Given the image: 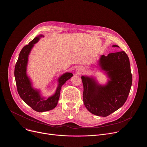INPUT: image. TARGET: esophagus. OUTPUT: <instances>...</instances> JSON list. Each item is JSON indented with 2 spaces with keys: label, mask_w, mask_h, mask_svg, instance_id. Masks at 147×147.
<instances>
[{
  "label": "esophagus",
  "mask_w": 147,
  "mask_h": 147,
  "mask_svg": "<svg viewBox=\"0 0 147 147\" xmlns=\"http://www.w3.org/2000/svg\"><path fill=\"white\" fill-rule=\"evenodd\" d=\"M76 71H77V72L78 73H79V74L81 73V70H80V69H77Z\"/></svg>",
  "instance_id": "1"
}]
</instances>
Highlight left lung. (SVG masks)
I'll return each instance as SVG.
<instances>
[{
    "label": "left lung",
    "instance_id": "obj_1",
    "mask_svg": "<svg viewBox=\"0 0 147 147\" xmlns=\"http://www.w3.org/2000/svg\"><path fill=\"white\" fill-rule=\"evenodd\" d=\"M113 47H119L113 45ZM101 68L111 80L105 86L97 84L94 79L82 76L83 102L91 113L106 117L119 109L126 101L132 84L129 58L124 51L102 55Z\"/></svg>",
    "mask_w": 147,
    "mask_h": 147
}]
</instances>
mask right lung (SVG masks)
<instances>
[{
	"mask_svg": "<svg viewBox=\"0 0 147 147\" xmlns=\"http://www.w3.org/2000/svg\"><path fill=\"white\" fill-rule=\"evenodd\" d=\"M41 36L42 35L35 37L28 45L24 47L19 54L14 69L16 86L20 96L28 105L36 112H45L55 108L59 99L61 86L73 76L71 73H66L62 75L59 79V83L55 94L47 99L41 98L39 92L32 88L31 82L26 75L28 56L34 44L37 42L39 37Z\"/></svg>",
	"mask_w": 147,
	"mask_h": 147,
	"instance_id": "add662e5",
	"label": "right lung"
}]
</instances>
